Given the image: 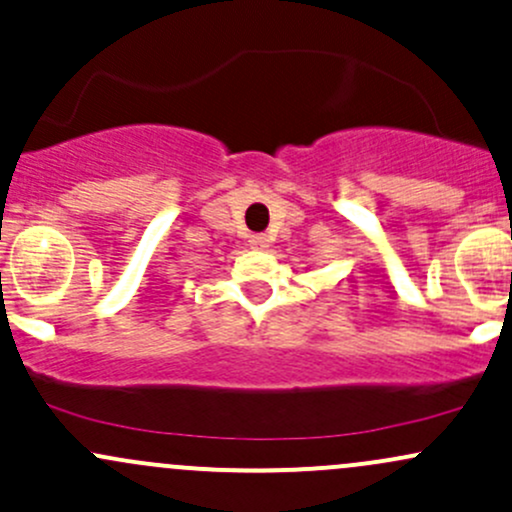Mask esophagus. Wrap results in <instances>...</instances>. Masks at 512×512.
<instances>
[{
    "label": "esophagus",
    "mask_w": 512,
    "mask_h": 512,
    "mask_svg": "<svg viewBox=\"0 0 512 512\" xmlns=\"http://www.w3.org/2000/svg\"><path fill=\"white\" fill-rule=\"evenodd\" d=\"M249 241H251V246H254V249H268V241H271V239H268L266 234H254Z\"/></svg>",
    "instance_id": "1"
}]
</instances>
